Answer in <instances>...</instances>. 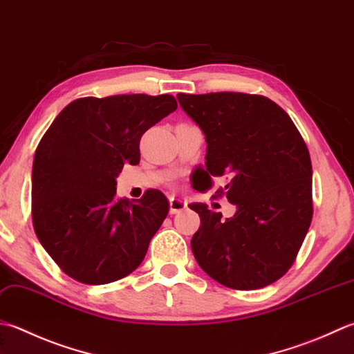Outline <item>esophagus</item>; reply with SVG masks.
<instances>
[{
	"label": "esophagus",
	"instance_id": "1",
	"mask_svg": "<svg viewBox=\"0 0 354 354\" xmlns=\"http://www.w3.org/2000/svg\"><path fill=\"white\" fill-rule=\"evenodd\" d=\"M169 203H170V214H176L179 212H183L187 207L185 201L179 199V198H170Z\"/></svg>",
	"mask_w": 354,
	"mask_h": 354
}]
</instances>
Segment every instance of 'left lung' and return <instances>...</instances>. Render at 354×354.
Masks as SVG:
<instances>
[{"instance_id":"1","label":"left lung","mask_w":354,"mask_h":354,"mask_svg":"<svg viewBox=\"0 0 354 354\" xmlns=\"http://www.w3.org/2000/svg\"><path fill=\"white\" fill-rule=\"evenodd\" d=\"M179 106L205 135V169L196 190L224 176L218 196L238 207L232 218L190 204L201 218L192 238L199 267L223 286L256 290L293 266L313 218L311 161L299 130L261 95L178 93Z\"/></svg>"}]
</instances>
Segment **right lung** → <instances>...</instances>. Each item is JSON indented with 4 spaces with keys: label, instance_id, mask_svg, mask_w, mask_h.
<instances>
[{
    "label": "right lung",
    "instance_id": "obj_1",
    "mask_svg": "<svg viewBox=\"0 0 354 354\" xmlns=\"http://www.w3.org/2000/svg\"><path fill=\"white\" fill-rule=\"evenodd\" d=\"M171 95H115L72 101L55 118L35 151V233L75 281L102 286L141 264L169 213L159 190L130 203L116 196L124 164L140 162L141 136L175 112Z\"/></svg>",
    "mask_w": 354,
    "mask_h": 354
}]
</instances>
